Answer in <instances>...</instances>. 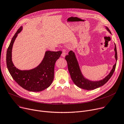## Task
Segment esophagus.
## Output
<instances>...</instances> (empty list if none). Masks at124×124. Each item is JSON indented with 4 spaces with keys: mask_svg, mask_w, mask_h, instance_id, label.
I'll return each mask as SVG.
<instances>
[{
    "mask_svg": "<svg viewBox=\"0 0 124 124\" xmlns=\"http://www.w3.org/2000/svg\"><path fill=\"white\" fill-rule=\"evenodd\" d=\"M66 53L65 52H62V57H65V56L66 55Z\"/></svg>",
    "mask_w": 124,
    "mask_h": 124,
    "instance_id": "1",
    "label": "esophagus"
}]
</instances>
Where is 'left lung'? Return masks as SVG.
Masks as SVG:
<instances>
[{"label": "left lung", "mask_w": 124, "mask_h": 124, "mask_svg": "<svg viewBox=\"0 0 124 124\" xmlns=\"http://www.w3.org/2000/svg\"><path fill=\"white\" fill-rule=\"evenodd\" d=\"M105 28L106 30L110 33H111V32L108 28L107 27ZM114 51H115V58L117 62V52L115 44ZM65 59L67 62L69 71L70 73L71 78L74 83L78 87L87 90H93L97 88L103 86V85L105 84L111 78L114 71L115 70L116 66V62L115 64L113 66V68L109 74L103 79L99 81H91L84 78L83 75L79 68L78 61L77 58H76L75 53L73 51H70L69 54L65 56Z\"/></svg>", "instance_id": "left-lung-1"}]
</instances>
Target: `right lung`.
I'll use <instances>...</instances> for the list:
<instances>
[{
  "mask_svg": "<svg viewBox=\"0 0 124 124\" xmlns=\"http://www.w3.org/2000/svg\"><path fill=\"white\" fill-rule=\"evenodd\" d=\"M21 26L12 38L6 53L8 70L13 79L24 89L29 91L39 92L49 87L54 78V64L62 52L47 51L39 65L30 70H20L14 66L12 61V50L18 34L22 30Z\"/></svg>",
  "mask_w": 124,
  "mask_h": 124,
  "instance_id": "right-lung-1",
  "label": "right lung"
}]
</instances>
